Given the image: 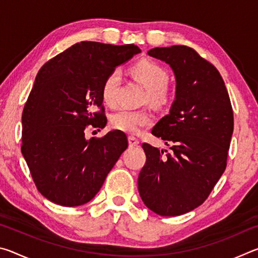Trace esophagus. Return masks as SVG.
<instances>
[{
  "label": "esophagus",
  "instance_id": "esophagus-1",
  "mask_svg": "<svg viewBox=\"0 0 258 258\" xmlns=\"http://www.w3.org/2000/svg\"><path fill=\"white\" fill-rule=\"evenodd\" d=\"M140 143V141L139 140L137 139V138H134V137H128V145H130V147L131 148H133V147H135V146H138Z\"/></svg>",
  "mask_w": 258,
  "mask_h": 258
}]
</instances>
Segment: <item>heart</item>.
Segmentation results:
<instances>
[{
  "mask_svg": "<svg viewBox=\"0 0 258 258\" xmlns=\"http://www.w3.org/2000/svg\"><path fill=\"white\" fill-rule=\"evenodd\" d=\"M132 75L147 87L145 101L155 106H164L168 102L169 95L166 89L168 83V74L165 69L151 60H141L131 68ZM120 73L113 69L104 78L101 87L103 101L108 106H113L117 102V94L120 84ZM152 123V116L148 110H128L120 109L113 112L110 117L112 128L120 132L134 134L141 127H146Z\"/></svg>",
  "mask_w": 258,
  "mask_h": 258,
  "instance_id": "obj_1",
  "label": "heart"
}]
</instances>
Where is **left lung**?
I'll return each mask as SVG.
<instances>
[{"instance_id":"8db88e82","label":"left lung","mask_w":258,"mask_h":258,"mask_svg":"<svg viewBox=\"0 0 258 258\" xmlns=\"http://www.w3.org/2000/svg\"><path fill=\"white\" fill-rule=\"evenodd\" d=\"M176 78L175 101L151 133L171 151L143 143L147 161L139 174L142 202L160 216H177L200 206L224 173L233 110L223 78L192 47H155Z\"/></svg>"}]
</instances>
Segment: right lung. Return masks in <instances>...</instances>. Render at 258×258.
I'll return each instance as SVG.
<instances>
[{"mask_svg": "<svg viewBox=\"0 0 258 258\" xmlns=\"http://www.w3.org/2000/svg\"><path fill=\"white\" fill-rule=\"evenodd\" d=\"M141 52L137 45L81 42L43 64L23 111L21 152L37 190L56 205L89 203L128 146L124 132L85 139L103 127L101 87L117 66Z\"/></svg>", "mask_w": 258, "mask_h": 258, "instance_id": "1", "label": "right lung"}]
</instances>
